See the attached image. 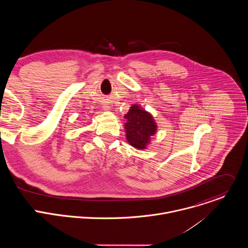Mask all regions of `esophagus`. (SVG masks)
Returning a JSON list of instances; mask_svg holds the SVG:
<instances>
[{"instance_id":"esophagus-1","label":"esophagus","mask_w":248,"mask_h":248,"mask_svg":"<svg viewBox=\"0 0 248 248\" xmlns=\"http://www.w3.org/2000/svg\"><path fill=\"white\" fill-rule=\"evenodd\" d=\"M105 110H110V107H109V106H105Z\"/></svg>"}]
</instances>
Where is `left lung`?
<instances>
[{
  "label": "left lung",
  "mask_w": 248,
  "mask_h": 248,
  "mask_svg": "<svg viewBox=\"0 0 248 248\" xmlns=\"http://www.w3.org/2000/svg\"><path fill=\"white\" fill-rule=\"evenodd\" d=\"M127 122L124 124L126 139L129 144L137 149H145L150 142V136L156 132V123L153 117L139 106L133 105L125 115Z\"/></svg>",
  "instance_id": "obj_1"
}]
</instances>
